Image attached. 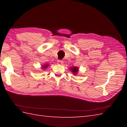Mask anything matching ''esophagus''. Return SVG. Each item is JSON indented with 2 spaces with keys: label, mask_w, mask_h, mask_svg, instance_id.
<instances>
[{
  "label": "esophagus",
  "mask_w": 127,
  "mask_h": 127,
  "mask_svg": "<svg viewBox=\"0 0 127 127\" xmlns=\"http://www.w3.org/2000/svg\"><path fill=\"white\" fill-rule=\"evenodd\" d=\"M57 63L58 64H60V65H62V64H63V61L62 60H58Z\"/></svg>",
  "instance_id": "obj_1"
}]
</instances>
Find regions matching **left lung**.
Returning <instances> with one entry per match:
<instances>
[{
    "label": "left lung",
    "mask_w": 127,
    "mask_h": 127,
    "mask_svg": "<svg viewBox=\"0 0 127 127\" xmlns=\"http://www.w3.org/2000/svg\"><path fill=\"white\" fill-rule=\"evenodd\" d=\"M70 70L72 71V72H73V74H76L77 73V72L78 71L79 69H78L77 67H73V68H71Z\"/></svg>",
    "instance_id": "1"
}]
</instances>
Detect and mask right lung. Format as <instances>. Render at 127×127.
Returning <instances> with one entry per match:
<instances>
[{
	"label": "right lung",
	"instance_id": "1",
	"mask_svg": "<svg viewBox=\"0 0 127 127\" xmlns=\"http://www.w3.org/2000/svg\"><path fill=\"white\" fill-rule=\"evenodd\" d=\"M47 64H46V65H44L42 66V68H43V69H45V68H47Z\"/></svg>",
	"mask_w": 127,
	"mask_h": 127
}]
</instances>
